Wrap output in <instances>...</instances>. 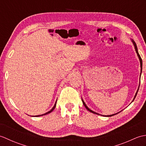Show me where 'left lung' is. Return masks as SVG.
<instances>
[{"mask_svg":"<svg viewBox=\"0 0 146 146\" xmlns=\"http://www.w3.org/2000/svg\"><path fill=\"white\" fill-rule=\"evenodd\" d=\"M132 42H133V44H134V47H135V51H136V52H137V56H138V57H139V60H140V63H141V71H142V59H141V56L139 55V52H138V50H137V45H136V44H135V42L133 41V40H132ZM138 90H139V89L137 90V92H136V94H135V97H134V100H133V101L134 100V99H135V97H136V95H137V92H138ZM132 101V102H133ZM82 102H83V105H84V106L85 107V108H86V109H87L88 111H91L92 113H95V114H98V115H100V114H98V113H96V112H95V111H92V110H91L90 109V108H88V107L86 106V104H85V103L84 102H83V100H82ZM115 114H117V113H115ZM115 114H113V115H107V117H111V116H113V115H115Z\"/></svg>","mask_w":146,"mask_h":146,"instance_id":"8db88e82","label":"left lung"}]
</instances>
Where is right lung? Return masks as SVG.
I'll return each mask as SVG.
<instances>
[{
  "instance_id": "right-lung-1",
  "label": "right lung",
  "mask_w": 146,
  "mask_h": 146,
  "mask_svg": "<svg viewBox=\"0 0 146 146\" xmlns=\"http://www.w3.org/2000/svg\"><path fill=\"white\" fill-rule=\"evenodd\" d=\"M56 107V104H55V105H54V106L53 107V108H52V109L50 110V111H49L48 112H47V113H44V114H42V115H36V116H35V117H39V116H41V115H46V114H48V113H51V111L53 110L54 109V108Z\"/></svg>"
}]
</instances>
